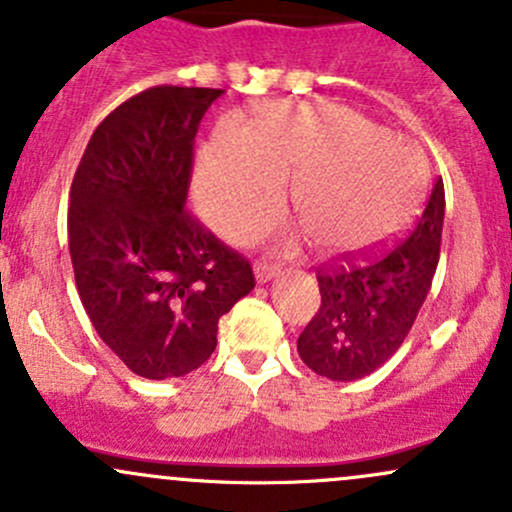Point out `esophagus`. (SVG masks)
<instances>
[{
    "label": "esophagus",
    "instance_id": "1",
    "mask_svg": "<svg viewBox=\"0 0 512 512\" xmlns=\"http://www.w3.org/2000/svg\"><path fill=\"white\" fill-rule=\"evenodd\" d=\"M279 272H282L279 270V265H272V262H255L257 282H270V279L277 277Z\"/></svg>",
    "mask_w": 512,
    "mask_h": 512
}]
</instances>
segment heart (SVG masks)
Instances as JSON below:
<instances>
[{"label": "heart", "mask_w": 512, "mask_h": 512, "mask_svg": "<svg viewBox=\"0 0 512 512\" xmlns=\"http://www.w3.org/2000/svg\"><path fill=\"white\" fill-rule=\"evenodd\" d=\"M301 228L328 257H360L395 238L427 188L422 157L338 105L267 110L225 125L203 152L198 208L228 238H247L282 211L287 184Z\"/></svg>", "instance_id": "obj_1"}]
</instances>
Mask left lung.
Wrapping results in <instances>:
<instances>
[{"instance_id":"left-lung-1","label":"left lung","mask_w":512,"mask_h":512,"mask_svg":"<svg viewBox=\"0 0 512 512\" xmlns=\"http://www.w3.org/2000/svg\"><path fill=\"white\" fill-rule=\"evenodd\" d=\"M441 225L444 181L437 179L405 240L378 257H331L316 267L321 304L297 341L314 373L348 383L395 355L432 287Z\"/></svg>"}]
</instances>
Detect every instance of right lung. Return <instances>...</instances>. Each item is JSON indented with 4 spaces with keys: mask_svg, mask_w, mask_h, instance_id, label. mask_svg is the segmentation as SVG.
I'll return each mask as SVG.
<instances>
[{
    "mask_svg": "<svg viewBox=\"0 0 512 512\" xmlns=\"http://www.w3.org/2000/svg\"><path fill=\"white\" fill-rule=\"evenodd\" d=\"M223 90L157 85L90 137L71 184L68 247L95 331L132 373L181 378L255 287L250 260L186 211L198 125Z\"/></svg>",
    "mask_w": 512,
    "mask_h": 512,
    "instance_id": "add662e5",
    "label": "right lung"
}]
</instances>
